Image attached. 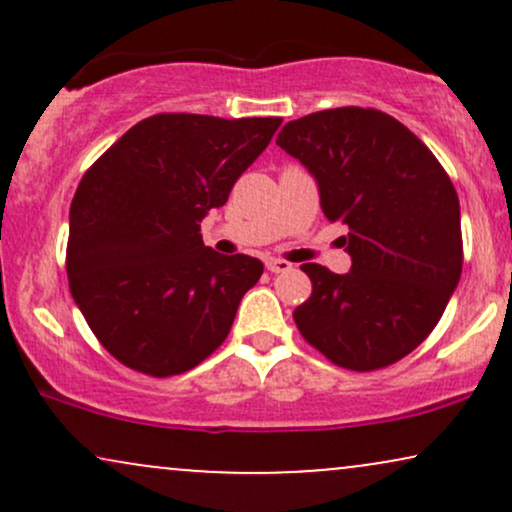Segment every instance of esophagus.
Instances as JSON below:
<instances>
[{
	"label": "esophagus",
	"mask_w": 512,
	"mask_h": 512,
	"mask_svg": "<svg viewBox=\"0 0 512 512\" xmlns=\"http://www.w3.org/2000/svg\"><path fill=\"white\" fill-rule=\"evenodd\" d=\"M267 269L272 274H284V272H289V269H291V262H286V260H267Z\"/></svg>",
	"instance_id": "1"
}]
</instances>
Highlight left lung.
<instances>
[{
    "instance_id": "1",
    "label": "left lung",
    "mask_w": 512,
    "mask_h": 512,
    "mask_svg": "<svg viewBox=\"0 0 512 512\" xmlns=\"http://www.w3.org/2000/svg\"><path fill=\"white\" fill-rule=\"evenodd\" d=\"M276 144L317 180L327 219L349 226V274L301 267L313 293L293 310L298 330L342 368L397 363L433 332L462 274L448 173L414 132L373 108L305 115Z\"/></svg>"
}]
</instances>
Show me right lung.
Masks as SVG:
<instances>
[{"label":"right lung","mask_w":512,"mask_h":512,"mask_svg":"<svg viewBox=\"0 0 512 512\" xmlns=\"http://www.w3.org/2000/svg\"><path fill=\"white\" fill-rule=\"evenodd\" d=\"M281 117L161 113L86 170L69 209V291L98 342L168 378L223 344L264 264L223 257L199 223L272 142Z\"/></svg>","instance_id":"1"}]
</instances>
